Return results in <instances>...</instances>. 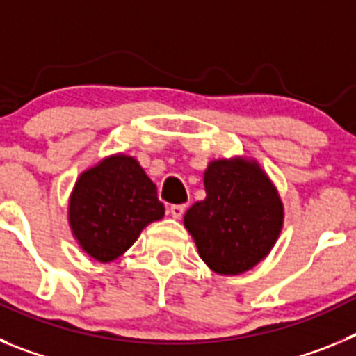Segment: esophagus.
<instances>
[{
	"label": "esophagus",
	"mask_w": 356,
	"mask_h": 356,
	"mask_svg": "<svg viewBox=\"0 0 356 356\" xmlns=\"http://www.w3.org/2000/svg\"><path fill=\"white\" fill-rule=\"evenodd\" d=\"M168 212H169V216L175 217V219H180L185 212V205H171L169 207Z\"/></svg>",
	"instance_id": "1"
}]
</instances>
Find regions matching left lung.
Returning a JSON list of instances; mask_svg holds the SVG:
<instances>
[{"label": "left lung", "instance_id": "obj_1", "mask_svg": "<svg viewBox=\"0 0 356 356\" xmlns=\"http://www.w3.org/2000/svg\"><path fill=\"white\" fill-rule=\"evenodd\" d=\"M207 197L184 217L201 260L217 275H241L264 260L284 226V203L257 160H212Z\"/></svg>", "mask_w": 356, "mask_h": 356}]
</instances>
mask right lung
Instances as JSON below:
<instances>
[{
    "instance_id": "obj_1",
    "label": "right lung",
    "mask_w": 356,
    "mask_h": 356,
    "mask_svg": "<svg viewBox=\"0 0 356 356\" xmlns=\"http://www.w3.org/2000/svg\"><path fill=\"white\" fill-rule=\"evenodd\" d=\"M156 185L124 153L110 155L78 176L69 197V226L78 246L97 262H112L162 219Z\"/></svg>"
}]
</instances>
